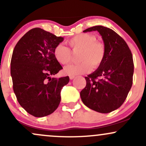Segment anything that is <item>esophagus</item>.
Here are the masks:
<instances>
[{
    "label": "esophagus",
    "mask_w": 146,
    "mask_h": 146,
    "mask_svg": "<svg viewBox=\"0 0 146 146\" xmlns=\"http://www.w3.org/2000/svg\"><path fill=\"white\" fill-rule=\"evenodd\" d=\"M69 78L70 80H73V79L75 78V76H73V75H71V76H69Z\"/></svg>",
    "instance_id": "34e87169"
}]
</instances>
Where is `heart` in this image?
Here are the masks:
<instances>
[{"label": "heart", "mask_w": 146, "mask_h": 146, "mask_svg": "<svg viewBox=\"0 0 146 146\" xmlns=\"http://www.w3.org/2000/svg\"><path fill=\"white\" fill-rule=\"evenodd\" d=\"M67 44L73 51L80 50L78 64H72L64 68V73L68 75H78L90 72L92 66L97 68L104 61L106 55L105 46L101 42L96 40V38L88 33L77 35L67 41ZM53 56L58 62L66 64L71 60V51L62 44L55 47Z\"/></svg>", "instance_id": "b5f03b06"}]
</instances>
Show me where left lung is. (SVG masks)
Segmentation results:
<instances>
[{
	"instance_id": "left-lung-1",
	"label": "left lung",
	"mask_w": 146,
	"mask_h": 146,
	"mask_svg": "<svg viewBox=\"0 0 146 146\" xmlns=\"http://www.w3.org/2000/svg\"><path fill=\"white\" fill-rule=\"evenodd\" d=\"M97 31L106 48L104 61L98 69L85 77L86 85L80 92L84 104L101 113H108L123 104L132 85L134 64L128 44L111 29L103 26L88 28Z\"/></svg>"
}]
</instances>
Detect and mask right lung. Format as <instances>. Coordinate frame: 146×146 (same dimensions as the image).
<instances>
[{
    "mask_svg": "<svg viewBox=\"0 0 146 146\" xmlns=\"http://www.w3.org/2000/svg\"><path fill=\"white\" fill-rule=\"evenodd\" d=\"M63 40L62 37L34 28L22 37L13 51V89L20 105L36 117L47 116L57 109L62 88L69 82L68 76L51 78L62 69L53 51Z\"/></svg>",
    "mask_w": 146,
    "mask_h": 146,
    "instance_id": "right-lung-1",
    "label": "right lung"
}]
</instances>
